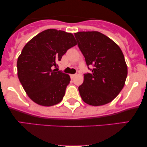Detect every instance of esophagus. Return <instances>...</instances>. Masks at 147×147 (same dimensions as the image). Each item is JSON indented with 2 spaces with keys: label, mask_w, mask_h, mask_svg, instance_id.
Returning <instances> with one entry per match:
<instances>
[{
  "label": "esophagus",
  "mask_w": 147,
  "mask_h": 147,
  "mask_svg": "<svg viewBox=\"0 0 147 147\" xmlns=\"http://www.w3.org/2000/svg\"><path fill=\"white\" fill-rule=\"evenodd\" d=\"M75 75H70V78H71V79H73L74 77H75Z\"/></svg>",
  "instance_id": "34e87169"
}]
</instances>
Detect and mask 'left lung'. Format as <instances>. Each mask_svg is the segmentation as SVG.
<instances>
[{"label":"left lung","mask_w":147,"mask_h":147,"mask_svg":"<svg viewBox=\"0 0 147 147\" xmlns=\"http://www.w3.org/2000/svg\"><path fill=\"white\" fill-rule=\"evenodd\" d=\"M79 50L91 73L84 74L79 91L84 102L102 106L111 102L124 87L127 65L120 48L99 32L75 33ZM92 65L94 68L88 66Z\"/></svg>","instance_id":"left-lung-1"}]
</instances>
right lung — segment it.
<instances>
[{"mask_svg": "<svg viewBox=\"0 0 147 147\" xmlns=\"http://www.w3.org/2000/svg\"><path fill=\"white\" fill-rule=\"evenodd\" d=\"M76 45L71 33L48 29L25 45L17 61L18 77L33 102L51 106L63 99L70 77L54 68L67 50Z\"/></svg>", "mask_w": 147, "mask_h": 147, "instance_id": "right-lung-1", "label": "right lung"}]
</instances>
